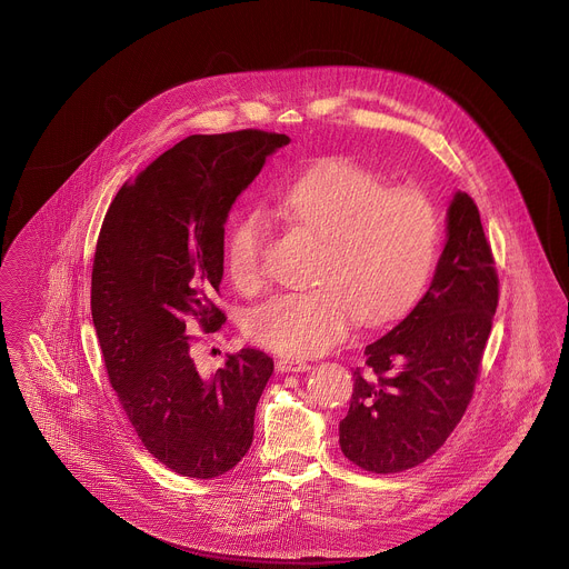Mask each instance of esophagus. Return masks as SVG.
<instances>
[{
    "mask_svg": "<svg viewBox=\"0 0 569 569\" xmlns=\"http://www.w3.org/2000/svg\"><path fill=\"white\" fill-rule=\"evenodd\" d=\"M277 369L281 373H292V371H306V369H310V365L306 360H297V358H281L277 362Z\"/></svg>",
    "mask_w": 569,
    "mask_h": 569,
    "instance_id": "1",
    "label": "esophagus"
}]
</instances>
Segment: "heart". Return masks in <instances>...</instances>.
<instances>
[{
  "label": "heart",
  "instance_id": "obj_1",
  "mask_svg": "<svg viewBox=\"0 0 569 569\" xmlns=\"http://www.w3.org/2000/svg\"><path fill=\"white\" fill-rule=\"evenodd\" d=\"M277 211L319 240L310 290L257 306L248 336L277 353L308 358L345 340L360 317L378 327L408 312L428 288L441 246L435 202L351 159H331L277 191ZM270 227L261 211L240 216L224 246L229 279L242 292L266 283Z\"/></svg>",
  "mask_w": 569,
  "mask_h": 569
}]
</instances>
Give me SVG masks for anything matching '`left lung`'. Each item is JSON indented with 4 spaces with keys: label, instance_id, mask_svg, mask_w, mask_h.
<instances>
[{
    "label": "left lung",
    "instance_id": "8db88e82",
    "mask_svg": "<svg viewBox=\"0 0 569 569\" xmlns=\"http://www.w3.org/2000/svg\"><path fill=\"white\" fill-rule=\"evenodd\" d=\"M500 299V279L479 209L457 193L430 290L356 369L340 448L369 472L423 463L452 435L475 393Z\"/></svg>",
    "mask_w": 569,
    "mask_h": 569
}]
</instances>
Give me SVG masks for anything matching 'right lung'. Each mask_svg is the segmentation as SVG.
<instances>
[{"instance_id": "add662e5", "label": "right lung", "mask_w": 569, "mask_h": 569, "mask_svg": "<svg viewBox=\"0 0 569 569\" xmlns=\"http://www.w3.org/2000/svg\"><path fill=\"white\" fill-rule=\"evenodd\" d=\"M288 141L252 128L191 134L119 189L99 233L92 319L108 378L146 450L184 477L224 475L252 446L272 358L240 349L202 376L187 321L204 333L224 323L213 295L229 209Z\"/></svg>"}]
</instances>
